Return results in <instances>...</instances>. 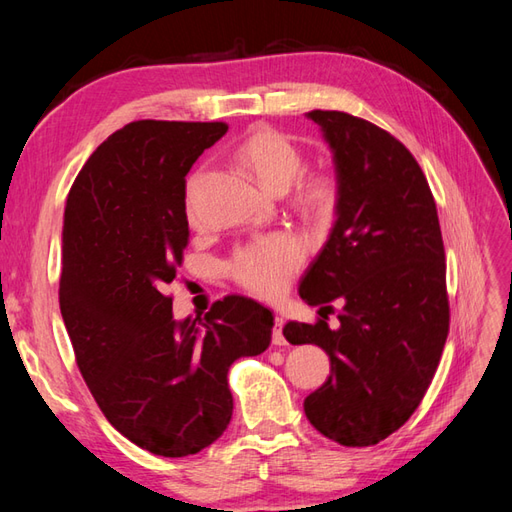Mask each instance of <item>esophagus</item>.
<instances>
[{
    "instance_id": "1",
    "label": "esophagus",
    "mask_w": 512,
    "mask_h": 512,
    "mask_svg": "<svg viewBox=\"0 0 512 512\" xmlns=\"http://www.w3.org/2000/svg\"><path fill=\"white\" fill-rule=\"evenodd\" d=\"M273 343H275V345H286V336H284V319H281V317H275Z\"/></svg>"
}]
</instances>
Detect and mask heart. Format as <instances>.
<instances>
[{
    "label": "heart",
    "mask_w": 512,
    "mask_h": 512,
    "mask_svg": "<svg viewBox=\"0 0 512 512\" xmlns=\"http://www.w3.org/2000/svg\"><path fill=\"white\" fill-rule=\"evenodd\" d=\"M239 160L255 173L266 189L284 193L303 169V156L299 147L284 134L268 127H257L246 136L237 149ZM202 173L198 171L187 182V209L193 213L195 193H198ZM297 180V179H296ZM298 181V180H297ZM292 200L301 211L310 215H325L336 200V182L325 171L303 173L295 183ZM306 246L295 235H268L259 237L237 248L228 259V275L244 290L257 297L273 299L281 295L297 275Z\"/></svg>",
    "instance_id": "heart-1"
}]
</instances>
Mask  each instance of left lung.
<instances>
[{
    "label": "left lung",
    "mask_w": 512,
    "mask_h": 512,
    "mask_svg": "<svg viewBox=\"0 0 512 512\" xmlns=\"http://www.w3.org/2000/svg\"><path fill=\"white\" fill-rule=\"evenodd\" d=\"M334 154L336 222L303 275L310 306L344 301L340 328L290 321L292 345L330 356L303 402L310 424L343 447H372L405 424L436 374L449 334L447 264L429 182L411 151L374 123L312 110Z\"/></svg>",
    "instance_id": "obj_1"
}]
</instances>
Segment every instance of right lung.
I'll return each mask as SVG.
<instances>
[{
  "label": "right lung",
  "mask_w": 512,
  "mask_h": 512,
  "mask_svg": "<svg viewBox=\"0 0 512 512\" xmlns=\"http://www.w3.org/2000/svg\"><path fill=\"white\" fill-rule=\"evenodd\" d=\"M226 123L134 121L96 147L63 213L59 306L96 405L127 440L184 458L233 416L228 369L270 345L273 312L248 297L173 319L165 288L189 244L187 173Z\"/></svg>",
  "instance_id": "obj_1"
}]
</instances>
